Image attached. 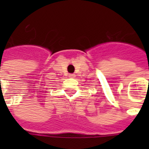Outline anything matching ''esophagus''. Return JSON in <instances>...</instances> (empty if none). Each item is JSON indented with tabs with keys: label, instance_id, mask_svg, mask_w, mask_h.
<instances>
[{
	"label": "esophagus",
	"instance_id": "1",
	"mask_svg": "<svg viewBox=\"0 0 149 149\" xmlns=\"http://www.w3.org/2000/svg\"><path fill=\"white\" fill-rule=\"evenodd\" d=\"M68 77H76V75L73 74V73H71V74L68 75Z\"/></svg>",
	"mask_w": 149,
	"mask_h": 149
}]
</instances>
